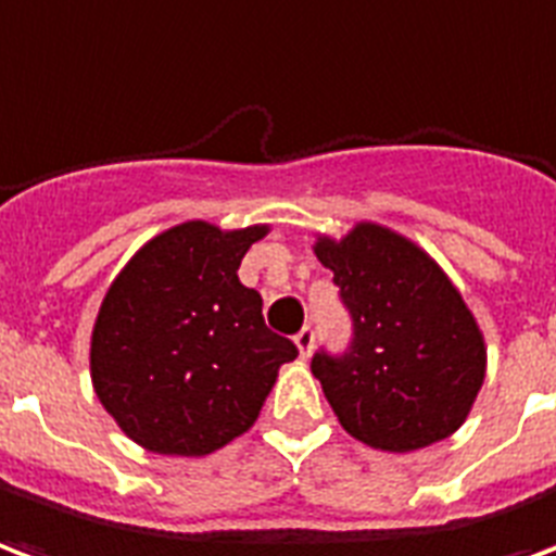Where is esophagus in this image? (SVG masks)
Returning a JSON list of instances; mask_svg holds the SVG:
<instances>
[{"mask_svg":"<svg viewBox=\"0 0 556 556\" xmlns=\"http://www.w3.org/2000/svg\"><path fill=\"white\" fill-rule=\"evenodd\" d=\"M314 338H317V334H314V328L311 326H305L295 334V346H299V355H302V358H307L311 350H314Z\"/></svg>","mask_w":556,"mask_h":556,"instance_id":"1","label":"esophagus"}]
</instances>
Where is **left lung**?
I'll return each instance as SVG.
<instances>
[{
    "mask_svg": "<svg viewBox=\"0 0 556 556\" xmlns=\"http://www.w3.org/2000/svg\"><path fill=\"white\" fill-rule=\"evenodd\" d=\"M314 251L352 317L350 350L311 362L340 427L388 453L453 435L485 379L483 331L459 290L412 239L370 222Z\"/></svg>",
    "mask_w": 556,
    "mask_h": 556,
    "instance_id": "obj_1",
    "label": "left lung"
}]
</instances>
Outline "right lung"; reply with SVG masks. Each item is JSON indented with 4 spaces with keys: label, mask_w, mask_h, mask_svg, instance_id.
<instances>
[{
    "label": "right lung",
    "mask_w": 556,
    "mask_h": 556,
    "mask_svg": "<svg viewBox=\"0 0 556 556\" xmlns=\"http://www.w3.org/2000/svg\"><path fill=\"white\" fill-rule=\"evenodd\" d=\"M266 225L222 230L184 222L121 269L91 334V382L129 439L150 453L206 456L257 420L293 362V340L266 328L239 263Z\"/></svg>",
    "instance_id": "1"
}]
</instances>
